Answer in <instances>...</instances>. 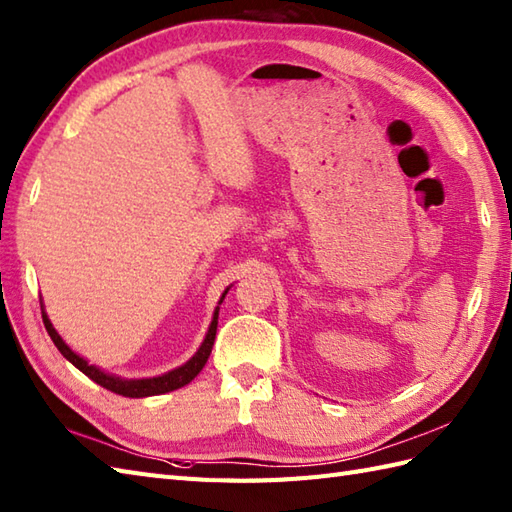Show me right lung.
Masks as SVG:
<instances>
[{"instance_id":"add662e5","label":"right lung","mask_w":512,"mask_h":512,"mask_svg":"<svg viewBox=\"0 0 512 512\" xmlns=\"http://www.w3.org/2000/svg\"><path fill=\"white\" fill-rule=\"evenodd\" d=\"M229 288L224 290L222 299L218 301V307L213 310V318H211V325L205 334V340L200 342L198 351L189 358L185 364H181L178 368H172V371L157 375V377H139V379H128V377H120V375H113V373H106L102 371L100 366L89 364L85 358H82L80 353H76L74 349L69 347V344L61 338V334L54 329L50 316L45 312V305L41 303V314H43V323L47 334L54 340L56 349L63 353V358L69 360L74 364L78 371L85 373L89 379H93L95 384H100L102 388L115 392V395H122V397H130V399H139V397H154V395H165V392H172L176 388H183L185 384L192 382V379L202 371V366L207 364L211 349H213V340H216V331H218V312H220V305L224 301V296H227Z\"/></svg>"}]
</instances>
